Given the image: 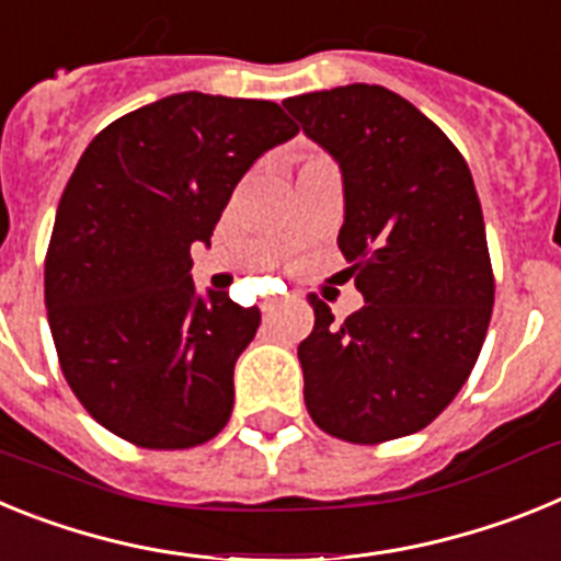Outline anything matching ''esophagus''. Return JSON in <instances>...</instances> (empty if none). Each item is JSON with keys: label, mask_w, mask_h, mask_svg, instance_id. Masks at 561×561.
I'll return each instance as SVG.
<instances>
[{"label": "esophagus", "mask_w": 561, "mask_h": 561, "mask_svg": "<svg viewBox=\"0 0 561 561\" xmlns=\"http://www.w3.org/2000/svg\"><path fill=\"white\" fill-rule=\"evenodd\" d=\"M277 306H280V297H272V300H264V304H261V311L272 314V311H275Z\"/></svg>", "instance_id": "esophagus-1"}]
</instances>
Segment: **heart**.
Returning <instances> with one entry per match:
<instances>
[{
    "label": "heart",
    "mask_w": 561,
    "mask_h": 561,
    "mask_svg": "<svg viewBox=\"0 0 561 561\" xmlns=\"http://www.w3.org/2000/svg\"><path fill=\"white\" fill-rule=\"evenodd\" d=\"M297 173L300 171H306V168H311V165H320V162H329L323 157V153H314V151H300L297 153Z\"/></svg>",
    "instance_id": "1"
}]
</instances>
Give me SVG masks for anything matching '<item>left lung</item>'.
I'll list each match as a JSON object with an SVG mask.
<instances>
[{"label": "left lung", "instance_id": "obj_1", "mask_svg": "<svg viewBox=\"0 0 561 561\" xmlns=\"http://www.w3.org/2000/svg\"><path fill=\"white\" fill-rule=\"evenodd\" d=\"M340 162V244L365 306L334 323L317 295L300 342L311 421L348 444L419 433L472 374L494 275L472 173L430 117L376 83L284 101Z\"/></svg>", "mask_w": 561, "mask_h": 561}]
</instances>
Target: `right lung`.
Instances as JSON below:
<instances>
[{"mask_svg": "<svg viewBox=\"0 0 561 561\" xmlns=\"http://www.w3.org/2000/svg\"><path fill=\"white\" fill-rule=\"evenodd\" d=\"M297 126L272 101L182 95L128 112L89 142L58 202L44 304L64 379L87 413L142 449H191L232 413V370L261 311L196 295L238 180Z\"/></svg>", "mask_w": 561, "mask_h": 561, "instance_id": "add662e5", "label": "right lung"}]
</instances>
